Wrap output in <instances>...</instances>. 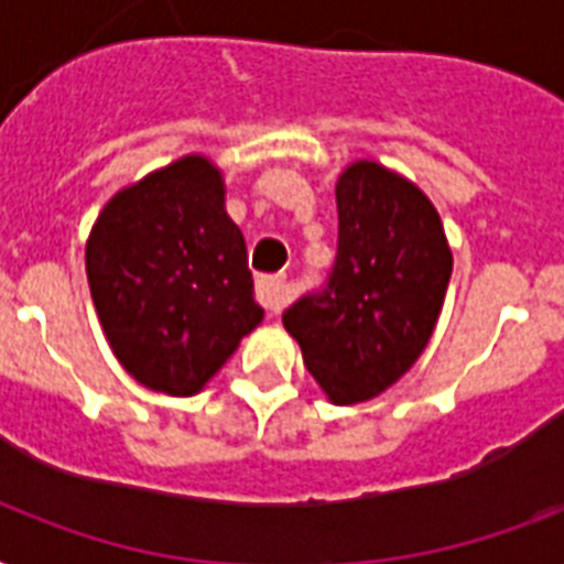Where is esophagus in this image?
Returning a JSON list of instances; mask_svg holds the SVG:
<instances>
[{"label": "esophagus", "mask_w": 564, "mask_h": 564, "mask_svg": "<svg viewBox=\"0 0 564 564\" xmlns=\"http://www.w3.org/2000/svg\"><path fill=\"white\" fill-rule=\"evenodd\" d=\"M286 278L281 274H263L260 281H257V301L263 304L269 313H278L283 307V301H286Z\"/></svg>", "instance_id": "34e87169"}]
</instances>
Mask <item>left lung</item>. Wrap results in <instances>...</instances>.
I'll use <instances>...</instances> for the list:
<instances>
[{"label": "left lung", "instance_id": "1", "mask_svg": "<svg viewBox=\"0 0 564 564\" xmlns=\"http://www.w3.org/2000/svg\"><path fill=\"white\" fill-rule=\"evenodd\" d=\"M336 260L318 290L283 310L304 366L334 403L369 401L427 348L454 257L415 184L360 161L336 184Z\"/></svg>", "mask_w": 564, "mask_h": 564}]
</instances>
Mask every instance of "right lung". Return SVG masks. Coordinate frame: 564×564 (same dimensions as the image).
Segmentation results:
<instances>
[{
  "mask_svg": "<svg viewBox=\"0 0 564 564\" xmlns=\"http://www.w3.org/2000/svg\"><path fill=\"white\" fill-rule=\"evenodd\" d=\"M87 281L117 360L154 392H198L263 318L221 175L198 154L110 198Z\"/></svg>",
  "mask_w": 564,
  "mask_h": 564,
  "instance_id": "right-lung-1",
  "label": "right lung"
}]
</instances>
